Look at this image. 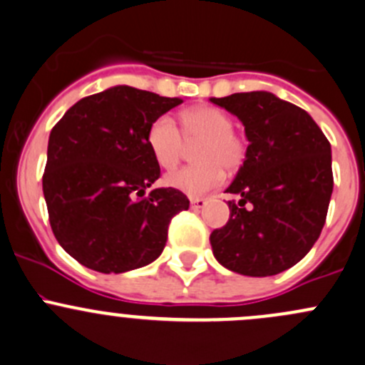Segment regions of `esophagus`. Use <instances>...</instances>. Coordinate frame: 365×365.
<instances>
[{
    "label": "esophagus",
    "instance_id": "1",
    "mask_svg": "<svg viewBox=\"0 0 365 365\" xmlns=\"http://www.w3.org/2000/svg\"><path fill=\"white\" fill-rule=\"evenodd\" d=\"M191 209H202L205 205V198H191Z\"/></svg>",
    "mask_w": 365,
    "mask_h": 365
}]
</instances>
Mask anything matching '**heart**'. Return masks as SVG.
<instances>
[{
  "mask_svg": "<svg viewBox=\"0 0 365 365\" xmlns=\"http://www.w3.org/2000/svg\"><path fill=\"white\" fill-rule=\"evenodd\" d=\"M182 133L168 114L158 115L145 133L149 153L158 167L172 170L181 160L184 142L195 144V167L167 175L165 182L174 190L198 197L216 187L225 172H234L246 158L244 138L234 131V121L216 107H197L182 112Z\"/></svg>",
  "mask_w": 365,
  "mask_h": 365,
  "instance_id": "obj_1",
  "label": "heart"
}]
</instances>
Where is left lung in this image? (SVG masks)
<instances>
[{"mask_svg": "<svg viewBox=\"0 0 365 365\" xmlns=\"http://www.w3.org/2000/svg\"><path fill=\"white\" fill-rule=\"evenodd\" d=\"M244 125L250 145L227 193L230 220L210 234L216 260L242 276L279 274L320 237L332 195V155L306 110L267 91L210 98Z\"/></svg>", "mask_w": 365, "mask_h": 365, "instance_id": "1", "label": "left lung"}]
</instances>
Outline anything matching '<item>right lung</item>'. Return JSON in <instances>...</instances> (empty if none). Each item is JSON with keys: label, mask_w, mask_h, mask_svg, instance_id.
I'll list each match as a JSON object with an SVG mask.
<instances>
[{"label": "right lung", "mask_w": 365, "mask_h": 365, "mask_svg": "<svg viewBox=\"0 0 365 365\" xmlns=\"http://www.w3.org/2000/svg\"><path fill=\"white\" fill-rule=\"evenodd\" d=\"M179 103L114 86L78 100L52 128L43 197L56 239L78 264L119 274L161 255L168 223L190 200L174 187L145 195L160 178L145 133Z\"/></svg>", "instance_id": "right-lung-1"}]
</instances>
